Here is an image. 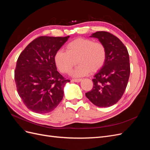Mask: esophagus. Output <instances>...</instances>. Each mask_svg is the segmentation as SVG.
I'll list each match as a JSON object with an SVG mask.
<instances>
[{
    "mask_svg": "<svg viewBox=\"0 0 150 150\" xmlns=\"http://www.w3.org/2000/svg\"><path fill=\"white\" fill-rule=\"evenodd\" d=\"M81 81H82V79H74L71 80V81H72V82H76V83H79Z\"/></svg>",
    "mask_w": 150,
    "mask_h": 150,
    "instance_id": "esophagus-1",
    "label": "esophagus"
}]
</instances>
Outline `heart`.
I'll list each match as a JSON object with an SVG mask.
<instances>
[{
	"instance_id": "b5f03b06",
	"label": "heart",
	"mask_w": 150,
	"mask_h": 150,
	"mask_svg": "<svg viewBox=\"0 0 150 150\" xmlns=\"http://www.w3.org/2000/svg\"><path fill=\"white\" fill-rule=\"evenodd\" d=\"M66 51L59 49L54 54V59L62 73H69L78 62L79 65L73 72L74 76H83L99 70L106 59V49L100 42L78 38L68 43Z\"/></svg>"
}]
</instances>
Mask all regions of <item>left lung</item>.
Listing matches in <instances>:
<instances>
[{
	"instance_id": "obj_1",
	"label": "left lung",
	"mask_w": 150,
	"mask_h": 150,
	"mask_svg": "<svg viewBox=\"0 0 150 150\" xmlns=\"http://www.w3.org/2000/svg\"><path fill=\"white\" fill-rule=\"evenodd\" d=\"M91 38L98 39L106 49L104 66L94 75L93 88L85 94L89 101L98 107L114 105L123 95L130 74L128 50L121 40L105 31L93 33Z\"/></svg>"
}]
</instances>
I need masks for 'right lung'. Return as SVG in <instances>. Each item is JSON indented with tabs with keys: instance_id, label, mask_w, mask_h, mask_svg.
<instances>
[{
	"instance_id": "right-lung-1",
	"label": "right lung",
	"mask_w": 150,
	"mask_h": 150,
	"mask_svg": "<svg viewBox=\"0 0 150 150\" xmlns=\"http://www.w3.org/2000/svg\"><path fill=\"white\" fill-rule=\"evenodd\" d=\"M69 38L40 36L18 57L14 72L17 93L32 111L49 112L62 101L64 86L70 81L57 71L54 57Z\"/></svg>"
}]
</instances>
